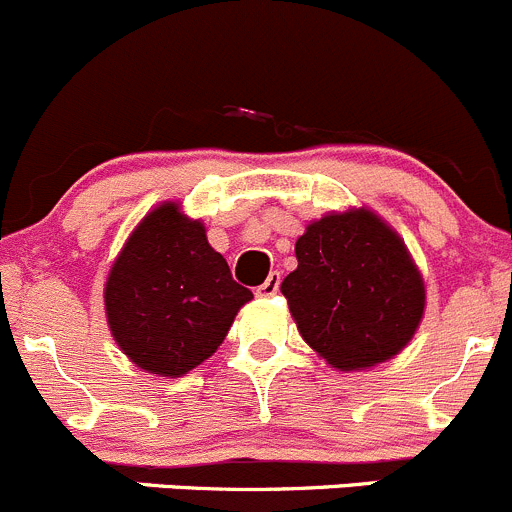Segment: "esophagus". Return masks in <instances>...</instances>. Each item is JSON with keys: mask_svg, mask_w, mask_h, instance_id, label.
<instances>
[{"mask_svg": "<svg viewBox=\"0 0 512 512\" xmlns=\"http://www.w3.org/2000/svg\"><path fill=\"white\" fill-rule=\"evenodd\" d=\"M278 288H281V273H278V271H271V273H268L266 281H263L261 286L256 288V293H258V296L268 298V296H276Z\"/></svg>", "mask_w": 512, "mask_h": 512, "instance_id": "obj_1", "label": "esophagus"}]
</instances>
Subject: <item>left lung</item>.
Masks as SVG:
<instances>
[{
	"mask_svg": "<svg viewBox=\"0 0 512 512\" xmlns=\"http://www.w3.org/2000/svg\"><path fill=\"white\" fill-rule=\"evenodd\" d=\"M281 283L303 341L338 371L398 356L426 311V286L401 236L371 209L326 214L296 241Z\"/></svg>",
	"mask_w": 512,
	"mask_h": 512,
	"instance_id": "obj_1",
	"label": "left lung"
}]
</instances>
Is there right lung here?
I'll list each match as a JSON object with an SVG mask.
<instances>
[{"label": "right lung", "instance_id": "add662e5", "mask_svg": "<svg viewBox=\"0 0 512 512\" xmlns=\"http://www.w3.org/2000/svg\"><path fill=\"white\" fill-rule=\"evenodd\" d=\"M254 293L239 286L199 219L164 201L116 256L104 308L116 346L141 371L179 378L214 356Z\"/></svg>", "mask_w": 512, "mask_h": 512}]
</instances>
